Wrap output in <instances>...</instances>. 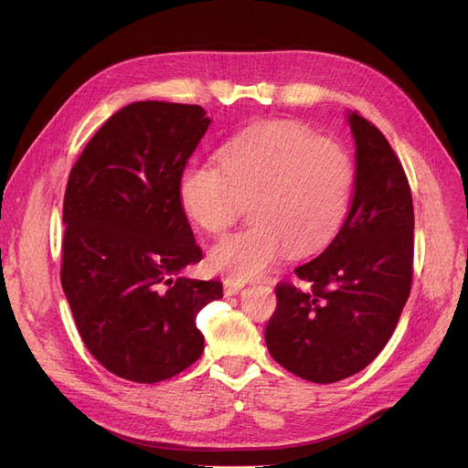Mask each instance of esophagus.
Listing matches in <instances>:
<instances>
[{"label":"esophagus","instance_id":"esophagus-1","mask_svg":"<svg viewBox=\"0 0 468 468\" xmlns=\"http://www.w3.org/2000/svg\"><path fill=\"white\" fill-rule=\"evenodd\" d=\"M246 287L244 281H238V279H226L224 281V294L226 296H232V294H238L239 291H242Z\"/></svg>","mask_w":468,"mask_h":468}]
</instances>
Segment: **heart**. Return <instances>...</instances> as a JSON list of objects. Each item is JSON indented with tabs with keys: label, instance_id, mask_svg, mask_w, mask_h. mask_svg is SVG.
<instances>
[{
	"label": "heart",
	"instance_id": "1",
	"mask_svg": "<svg viewBox=\"0 0 468 468\" xmlns=\"http://www.w3.org/2000/svg\"><path fill=\"white\" fill-rule=\"evenodd\" d=\"M356 186L349 152L291 121L248 126L218 148V165L193 162L179 177V203L208 234H222L244 215L251 224L210 248L217 271L251 279L273 269L289 250L303 258L342 229Z\"/></svg>",
	"mask_w": 468,
	"mask_h": 468
}]
</instances>
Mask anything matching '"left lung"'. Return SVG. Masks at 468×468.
Wrapping results in <instances>:
<instances>
[{
	"instance_id": "8db88e82",
	"label": "left lung",
	"mask_w": 468,
	"mask_h": 468,
	"mask_svg": "<svg viewBox=\"0 0 468 468\" xmlns=\"http://www.w3.org/2000/svg\"><path fill=\"white\" fill-rule=\"evenodd\" d=\"M356 189L347 218L320 256L294 269L301 289L277 285L265 328L271 357L292 375L328 385L363 371L387 346L412 289L414 205L399 155L357 111Z\"/></svg>"
}]
</instances>
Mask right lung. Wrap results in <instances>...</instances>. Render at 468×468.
Instances as JSON below:
<instances>
[{
	"mask_svg": "<svg viewBox=\"0 0 468 468\" xmlns=\"http://www.w3.org/2000/svg\"><path fill=\"white\" fill-rule=\"evenodd\" d=\"M210 124L199 105L136 101L83 148L64 195L62 289L78 332L107 371L172 378L201 357L203 306L220 281L179 277L203 260L179 177Z\"/></svg>",
	"mask_w": 468,
	"mask_h": 468,
	"instance_id": "right-lung-1",
	"label": "right lung"
}]
</instances>
